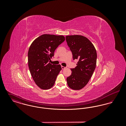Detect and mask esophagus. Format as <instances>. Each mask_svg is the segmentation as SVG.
Masks as SVG:
<instances>
[{
    "label": "esophagus",
    "instance_id": "esophagus-1",
    "mask_svg": "<svg viewBox=\"0 0 126 126\" xmlns=\"http://www.w3.org/2000/svg\"><path fill=\"white\" fill-rule=\"evenodd\" d=\"M61 68H62V69H65V68H66V67L63 66H61Z\"/></svg>",
    "mask_w": 126,
    "mask_h": 126
}]
</instances>
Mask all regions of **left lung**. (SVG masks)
Returning <instances> with one entry per match:
<instances>
[{
  "mask_svg": "<svg viewBox=\"0 0 126 126\" xmlns=\"http://www.w3.org/2000/svg\"><path fill=\"white\" fill-rule=\"evenodd\" d=\"M66 41L73 54V60H78L77 66L71 68V75L66 78L72 89L80 90L88 83L96 65L97 53L93 44L84 36H66Z\"/></svg>",
  "mask_w": 126,
  "mask_h": 126,
  "instance_id": "8db88e82",
  "label": "left lung"
}]
</instances>
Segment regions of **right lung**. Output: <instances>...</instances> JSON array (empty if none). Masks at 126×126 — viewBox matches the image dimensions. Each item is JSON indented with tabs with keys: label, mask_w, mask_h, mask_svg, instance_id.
Segmentation results:
<instances>
[{
	"label": "right lung",
	"mask_w": 126,
	"mask_h": 126,
	"mask_svg": "<svg viewBox=\"0 0 126 126\" xmlns=\"http://www.w3.org/2000/svg\"><path fill=\"white\" fill-rule=\"evenodd\" d=\"M65 40L63 35L44 34L37 38L30 46L28 52L30 73L42 89L51 88L62 69L60 65H52L48 61L54 56L55 49Z\"/></svg>",
	"instance_id": "right-lung-1"
}]
</instances>
